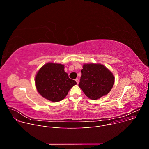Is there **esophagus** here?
I'll use <instances>...</instances> for the list:
<instances>
[{
    "label": "esophagus",
    "mask_w": 149,
    "mask_h": 149,
    "mask_svg": "<svg viewBox=\"0 0 149 149\" xmlns=\"http://www.w3.org/2000/svg\"><path fill=\"white\" fill-rule=\"evenodd\" d=\"M75 81H76V82H77V84L79 83V79H78V78L75 79Z\"/></svg>",
    "instance_id": "34e87169"
}]
</instances>
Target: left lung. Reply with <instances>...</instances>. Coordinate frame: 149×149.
<instances>
[{"instance_id":"8db88e82","label":"left lung","mask_w":149,"mask_h":149,"mask_svg":"<svg viewBox=\"0 0 149 149\" xmlns=\"http://www.w3.org/2000/svg\"><path fill=\"white\" fill-rule=\"evenodd\" d=\"M79 87L89 98L95 100L107 94L114 83L112 72L101 64L83 65Z\"/></svg>"}]
</instances>
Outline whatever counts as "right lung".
Masks as SVG:
<instances>
[{"mask_svg":"<svg viewBox=\"0 0 149 149\" xmlns=\"http://www.w3.org/2000/svg\"><path fill=\"white\" fill-rule=\"evenodd\" d=\"M35 84L42 97L52 102H57L64 98L77 82L70 79L64 71V65L48 63L38 72Z\"/></svg>","mask_w":149,"mask_h":149,"instance_id":"1","label":"right lung"}]
</instances>
